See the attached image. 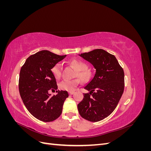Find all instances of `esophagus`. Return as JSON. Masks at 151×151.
<instances>
[{
    "label": "esophagus",
    "mask_w": 151,
    "mask_h": 151,
    "mask_svg": "<svg viewBox=\"0 0 151 151\" xmlns=\"http://www.w3.org/2000/svg\"><path fill=\"white\" fill-rule=\"evenodd\" d=\"M74 93V91H69V92H68V94H69L70 95H72V94H73Z\"/></svg>",
    "instance_id": "obj_1"
}]
</instances>
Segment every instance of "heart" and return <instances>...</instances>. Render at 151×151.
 I'll return each mask as SVG.
<instances>
[{
    "label": "heart",
    "mask_w": 151,
    "mask_h": 151,
    "mask_svg": "<svg viewBox=\"0 0 151 151\" xmlns=\"http://www.w3.org/2000/svg\"><path fill=\"white\" fill-rule=\"evenodd\" d=\"M70 64L77 70L76 76L78 77L82 82L86 83V82L89 81L92 74L89 70H86L88 66L85 63L77 60H73L70 62ZM51 70L55 78L56 79L60 78L62 70V67L60 63H58L55 65L52 68ZM78 84L79 81L77 79L63 80L59 84L58 86L59 88L62 90L70 91L74 90Z\"/></svg>",
    "instance_id": "heart-1"
}]
</instances>
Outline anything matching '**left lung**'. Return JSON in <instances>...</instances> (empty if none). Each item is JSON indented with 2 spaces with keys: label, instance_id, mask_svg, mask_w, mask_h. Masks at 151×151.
Returning <instances> with one entry per match:
<instances>
[{
  "label": "left lung",
  "instance_id": "8db88e82",
  "mask_svg": "<svg viewBox=\"0 0 151 151\" xmlns=\"http://www.w3.org/2000/svg\"><path fill=\"white\" fill-rule=\"evenodd\" d=\"M96 69L84 89L89 93L77 105L80 115L90 122H99L115 110L124 91V72L116 57L103 49L79 55Z\"/></svg>",
  "mask_w": 151,
  "mask_h": 151
}]
</instances>
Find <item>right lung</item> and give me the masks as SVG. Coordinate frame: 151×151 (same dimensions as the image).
<instances>
[{"label": "right lung", "instance_id": "right-lung-1", "mask_svg": "<svg viewBox=\"0 0 151 151\" xmlns=\"http://www.w3.org/2000/svg\"><path fill=\"white\" fill-rule=\"evenodd\" d=\"M66 56L42 50L29 56L21 68V98L28 111L39 120L52 122L62 112L63 103L68 97L67 91L58 90L56 95L51 96L48 91L57 89L52 68Z\"/></svg>", "mask_w": 151, "mask_h": 151}]
</instances>
